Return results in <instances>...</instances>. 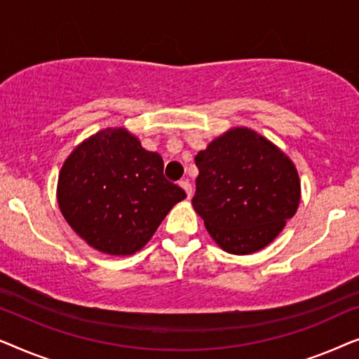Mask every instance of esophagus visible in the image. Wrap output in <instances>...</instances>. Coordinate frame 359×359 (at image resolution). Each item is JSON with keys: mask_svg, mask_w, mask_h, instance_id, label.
<instances>
[{"mask_svg": "<svg viewBox=\"0 0 359 359\" xmlns=\"http://www.w3.org/2000/svg\"><path fill=\"white\" fill-rule=\"evenodd\" d=\"M180 186L186 191V196H188V198H191V194H193V186H191L189 181L188 180L180 181Z\"/></svg>", "mask_w": 359, "mask_h": 359, "instance_id": "34e87169", "label": "esophagus"}]
</instances>
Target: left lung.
Returning <instances> with one entry per match:
<instances>
[{
    "label": "left lung",
    "mask_w": 359,
    "mask_h": 359,
    "mask_svg": "<svg viewBox=\"0 0 359 359\" xmlns=\"http://www.w3.org/2000/svg\"><path fill=\"white\" fill-rule=\"evenodd\" d=\"M193 205L225 252L248 255L271 243L301 199L292 161L257 132L229 130L196 155Z\"/></svg>",
    "instance_id": "obj_1"
}]
</instances>
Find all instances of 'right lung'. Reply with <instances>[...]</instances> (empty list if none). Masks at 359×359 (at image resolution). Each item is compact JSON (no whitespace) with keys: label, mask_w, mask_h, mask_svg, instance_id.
<instances>
[{"label":"right lung","mask_w":359,"mask_h":359,"mask_svg":"<svg viewBox=\"0 0 359 359\" xmlns=\"http://www.w3.org/2000/svg\"><path fill=\"white\" fill-rule=\"evenodd\" d=\"M186 198L163 176V158L124 129H106L78 145L58 176V205L70 227L107 255L144 247Z\"/></svg>","instance_id":"right-lung-1"}]
</instances>
